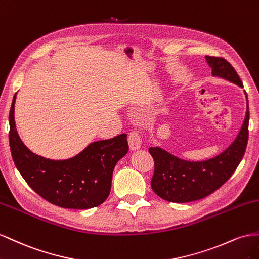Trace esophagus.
<instances>
[{
    "mask_svg": "<svg viewBox=\"0 0 259 259\" xmlns=\"http://www.w3.org/2000/svg\"><path fill=\"white\" fill-rule=\"evenodd\" d=\"M128 142H129V146H130L131 151L139 150L140 147H141V143H142L141 136L139 135V132L137 130H132L130 132L129 137H128Z\"/></svg>",
    "mask_w": 259,
    "mask_h": 259,
    "instance_id": "obj_1",
    "label": "esophagus"
}]
</instances>
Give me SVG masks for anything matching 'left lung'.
I'll return each instance as SVG.
<instances>
[{
	"label": "left lung",
	"instance_id": "obj_1",
	"mask_svg": "<svg viewBox=\"0 0 259 259\" xmlns=\"http://www.w3.org/2000/svg\"><path fill=\"white\" fill-rule=\"evenodd\" d=\"M212 76L224 78L243 88L238 72L223 57L205 56ZM246 95V93H245ZM244 122L232 144L213 158L203 161L181 159L160 147H150L154 159L153 191L159 197L172 203H188L206 197L219 189L238 168L248 141L249 109L246 95Z\"/></svg>",
	"mask_w": 259,
	"mask_h": 259
}]
</instances>
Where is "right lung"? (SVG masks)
I'll return each mask as SVG.
<instances>
[{"label": "right lung", "instance_id": "obj_1", "mask_svg": "<svg viewBox=\"0 0 259 259\" xmlns=\"http://www.w3.org/2000/svg\"><path fill=\"white\" fill-rule=\"evenodd\" d=\"M16 93L10 110V147L15 166L35 193L63 208L97 207L108 197L116 164L128 153L127 135L89 144L75 157L47 159L21 141L14 119Z\"/></svg>", "mask_w": 259, "mask_h": 259}]
</instances>
